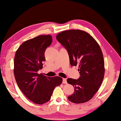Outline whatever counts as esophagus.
<instances>
[{"label": "esophagus", "instance_id": "esophagus-1", "mask_svg": "<svg viewBox=\"0 0 121 121\" xmlns=\"http://www.w3.org/2000/svg\"><path fill=\"white\" fill-rule=\"evenodd\" d=\"M63 84H67V81H66V78H63Z\"/></svg>", "mask_w": 121, "mask_h": 121}]
</instances>
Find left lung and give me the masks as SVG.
<instances>
[{
  "label": "left lung",
  "instance_id": "1",
  "mask_svg": "<svg viewBox=\"0 0 121 121\" xmlns=\"http://www.w3.org/2000/svg\"><path fill=\"white\" fill-rule=\"evenodd\" d=\"M56 38L68 51L70 65L79 68L78 79H67L75 88L68 99L74 103L89 101L99 89L104 76V61L99 44L88 33L79 30L62 31Z\"/></svg>",
  "mask_w": 121,
  "mask_h": 121
}]
</instances>
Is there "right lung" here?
<instances>
[{
	"mask_svg": "<svg viewBox=\"0 0 121 121\" xmlns=\"http://www.w3.org/2000/svg\"><path fill=\"white\" fill-rule=\"evenodd\" d=\"M52 41L50 35L27 40L19 46L14 57L13 72L18 86L26 97L38 104L49 101L54 89L63 81L59 76L48 77L38 73L45 60V50Z\"/></svg>",
	"mask_w": 121,
	"mask_h": 121,
	"instance_id": "obj_1",
	"label": "right lung"
}]
</instances>
